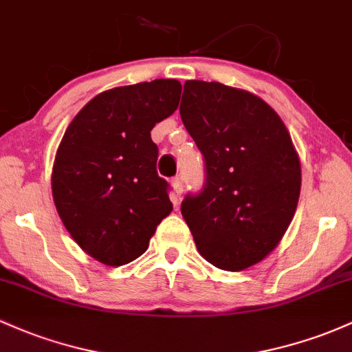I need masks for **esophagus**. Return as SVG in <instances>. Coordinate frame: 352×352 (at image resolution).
<instances>
[{
	"label": "esophagus",
	"mask_w": 352,
	"mask_h": 352,
	"mask_svg": "<svg viewBox=\"0 0 352 352\" xmlns=\"http://www.w3.org/2000/svg\"><path fill=\"white\" fill-rule=\"evenodd\" d=\"M170 185H172V199H173V202L177 204V200L180 199V195H182V192H184L182 177H173Z\"/></svg>",
	"instance_id": "obj_1"
}]
</instances>
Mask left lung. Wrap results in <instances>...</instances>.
Wrapping results in <instances>:
<instances>
[{
  "label": "left lung",
  "instance_id": "obj_1",
  "mask_svg": "<svg viewBox=\"0 0 352 352\" xmlns=\"http://www.w3.org/2000/svg\"><path fill=\"white\" fill-rule=\"evenodd\" d=\"M180 117L206 158V187L182 215L215 267H252L279 245L300 194V162L277 111L257 95L188 80Z\"/></svg>",
  "mask_w": 352,
  "mask_h": 352
}]
</instances>
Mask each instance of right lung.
<instances>
[{
    "label": "right lung",
    "instance_id": "right-lung-1",
    "mask_svg": "<svg viewBox=\"0 0 352 352\" xmlns=\"http://www.w3.org/2000/svg\"><path fill=\"white\" fill-rule=\"evenodd\" d=\"M180 94L177 80L102 91L76 113L58 145L52 170L56 212L73 241L102 264L118 267L140 257L172 212L150 132L177 110Z\"/></svg>",
    "mask_w": 352,
    "mask_h": 352
}]
</instances>
